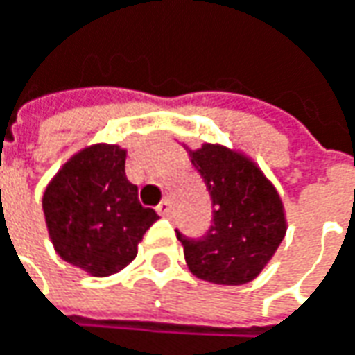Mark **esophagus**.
<instances>
[{
  "instance_id": "34e87169",
  "label": "esophagus",
  "mask_w": 355,
  "mask_h": 355,
  "mask_svg": "<svg viewBox=\"0 0 355 355\" xmlns=\"http://www.w3.org/2000/svg\"><path fill=\"white\" fill-rule=\"evenodd\" d=\"M157 212L161 214L162 218H168L171 216V202L168 200H162L161 205L157 207Z\"/></svg>"
}]
</instances>
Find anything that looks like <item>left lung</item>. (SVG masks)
I'll return each instance as SVG.
<instances>
[{
	"label": "left lung",
	"mask_w": 355,
	"mask_h": 355,
	"mask_svg": "<svg viewBox=\"0 0 355 355\" xmlns=\"http://www.w3.org/2000/svg\"><path fill=\"white\" fill-rule=\"evenodd\" d=\"M187 148L212 200V226L193 240L177 230L187 266L196 278L223 286L254 280L284 239L286 212L276 187L250 157L205 143Z\"/></svg>",
	"instance_id": "left-lung-1"
}]
</instances>
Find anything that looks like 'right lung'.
I'll use <instances>...</instances> for the list:
<instances>
[{
    "label": "right lung",
    "instance_id": "obj_1",
    "mask_svg": "<svg viewBox=\"0 0 355 355\" xmlns=\"http://www.w3.org/2000/svg\"><path fill=\"white\" fill-rule=\"evenodd\" d=\"M127 150L97 143L77 150L43 193V214L57 254L89 276L129 266L143 234L159 220L139 202L125 175Z\"/></svg>",
    "mask_w": 355,
    "mask_h": 355
}]
</instances>
